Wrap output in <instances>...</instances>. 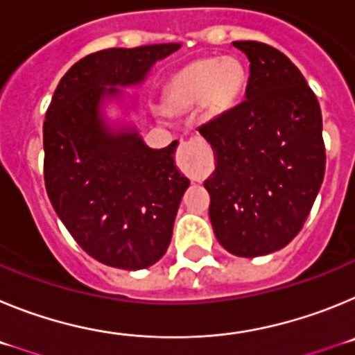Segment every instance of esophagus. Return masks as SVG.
Here are the masks:
<instances>
[{
	"label": "esophagus",
	"mask_w": 355,
	"mask_h": 355,
	"mask_svg": "<svg viewBox=\"0 0 355 355\" xmlns=\"http://www.w3.org/2000/svg\"><path fill=\"white\" fill-rule=\"evenodd\" d=\"M211 150L202 139H192L188 142H181L175 153V163L178 167L188 175H196L197 171L202 167L205 159H209Z\"/></svg>",
	"instance_id": "1"
}]
</instances>
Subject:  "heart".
I'll return each mask as SVG.
<instances>
[{"label": "heart", "mask_w": 355, "mask_h": 355, "mask_svg": "<svg viewBox=\"0 0 355 355\" xmlns=\"http://www.w3.org/2000/svg\"><path fill=\"white\" fill-rule=\"evenodd\" d=\"M245 85V71L236 60L200 58L175 72L167 85V103L175 110L202 103L211 115L234 105Z\"/></svg>", "instance_id": "b5f03b06"}]
</instances>
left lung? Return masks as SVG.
I'll return each instance as SVG.
<instances>
[{
    "label": "left lung",
    "instance_id": "8db88e82",
    "mask_svg": "<svg viewBox=\"0 0 355 355\" xmlns=\"http://www.w3.org/2000/svg\"><path fill=\"white\" fill-rule=\"evenodd\" d=\"M250 62L245 99L199 128L215 172L205 181L222 247L241 258L283 249L302 229L325 174L322 110L293 62L238 40Z\"/></svg>",
    "mask_w": 355,
    "mask_h": 355
}]
</instances>
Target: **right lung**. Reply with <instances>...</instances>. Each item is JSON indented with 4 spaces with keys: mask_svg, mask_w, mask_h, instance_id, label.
Here are the masks:
<instances>
[{
    "mask_svg": "<svg viewBox=\"0 0 355 355\" xmlns=\"http://www.w3.org/2000/svg\"><path fill=\"white\" fill-rule=\"evenodd\" d=\"M180 44L92 53L62 78L44 121V181L56 215L85 252L115 268L155 265L190 181L178 171V140L150 149L139 131L112 133L99 106ZM109 89H106L105 87Z\"/></svg>",
    "mask_w": 355,
    "mask_h": 355,
    "instance_id": "add662e5",
    "label": "right lung"
}]
</instances>
